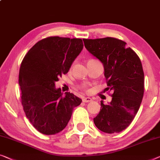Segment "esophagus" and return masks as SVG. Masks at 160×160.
Masks as SVG:
<instances>
[{
  "label": "esophagus",
  "mask_w": 160,
  "mask_h": 160,
  "mask_svg": "<svg viewBox=\"0 0 160 160\" xmlns=\"http://www.w3.org/2000/svg\"><path fill=\"white\" fill-rule=\"evenodd\" d=\"M90 101H92V98H90L89 97L83 98H82V102H84V103H89Z\"/></svg>",
  "instance_id": "obj_1"
}]
</instances>
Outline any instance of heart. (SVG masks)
I'll use <instances>...</instances> for the list:
<instances>
[{
    "mask_svg": "<svg viewBox=\"0 0 160 160\" xmlns=\"http://www.w3.org/2000/svg\"><path fill=\"white\" fill-rule=\"evenodd\" d=\"M92 60H95V59H90V60L88 61V62H90V61H92Z\"/></svg>",
    "mask_w": 160,
    "mask_h": 160,
    "instance_id": "b5f03b06",
    "label": "heart"
}]
</instances>
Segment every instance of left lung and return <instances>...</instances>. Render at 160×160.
Returning a JSON list of instances; mask_svg holds the SVG:
<instances>
[{"label": "left lung", "instance_id": "obj_1", "mask_svg": "<svg viewBox=\"0 0 160 160\" xmlns=\"http://www.w3.org/2000/svg\"><path fill=\"white\" fill-rule=\"evenodd\" d=\"M85 48L104 67L106 90L113 91L108 104L101 101V111L93 118L99 130L118 133L132 122L141 105L144 74L139 56L126 43L113 37L83 39Z\"/></svg>", "mask_w": 160, "mask_h": 160}]
</instances>
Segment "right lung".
Instances as JSON below:
<instances>
[{"label": "right lung", "mask_w": 160, "mask_h": 160, "mask_svg": "<svg viewBox=\"0 0 160 160\" xmlns=\"http://www.w3.org/2000/svg\"><path fill=\"white\" fill-rule=\"evenodd\" d=\"M82 48L81 39L50 37L35 44L21 62V104L28 121L43 134L62 131L73 108L82 102L70 92L63 95L60 88H55V82L68 73Z\"/></svg>", "instance_id": "right-lung-1"}]
</instances>
